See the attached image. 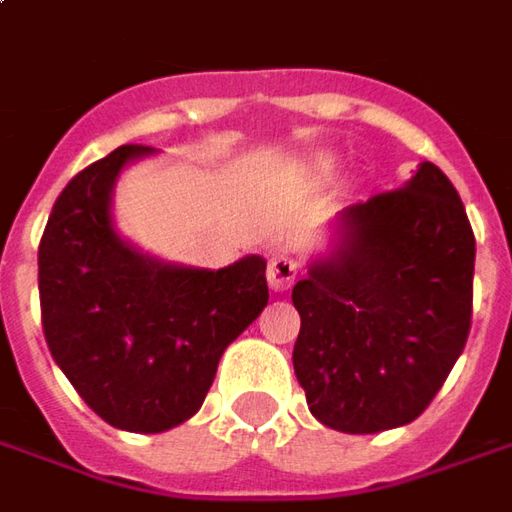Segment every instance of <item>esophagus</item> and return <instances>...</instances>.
I'll use <instances>...</instances> for the list:
<instances>
[{
  "label": "esophagus",
  "instance_id": "obj_1",
  "mask_svg": "<svg viewBox=\"0 0 512 512\" xmlns=\"http://www.w3.org/2000/svg\"><path fill=\"white\" fill-rule=\"evenodd\" d=\"M268 285L274 291H288L299 277V263L288 255H274L268 260Z\"/></svg>",
  "mask_w": 512,
  "mask_h": 512
}]
</instances>
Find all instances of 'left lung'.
Masks as SVG:
<instances>
[{"mask_svg":"<svg viewBox=\"0 0 512 512\" xmlns=\"http://www.w3.org/2000/svg\"><path fill=\"white\" fill-rule=\"evenodd\" d=\"M474 232L435 163L341 213V244L293 285V371L310 413L368 435L416 421L471 330Z\"/></svg>","mask_w":512,"mask_h":512,"instance_id":"obj_1","label":"left lung"}]
</instances>
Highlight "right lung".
Wrapping results in <instances>:
<instances>
[{"label":"right lung","instance_id":"obj_1","mask_svg":"<svg viewBox=\"0 0 512 512\" xmlns=\"http://www.w3.org/2000/svg\"><path fill=\"white\" fill-rule=\"evenodd\" d=\"M149 152L124 144L82 169L57 196L38 246L46 346L82 402L130 432L194 416L224 349L268 305L263 257L219 271L166 266L116 235L113 182Z\"/></svg>","mask_w":512,"mask_h":512}]
</instances>
